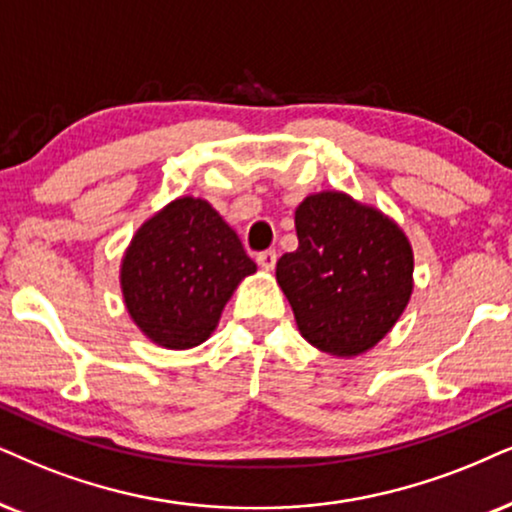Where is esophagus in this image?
Instances as JSON below:
<instances>
[{
    "mask_svg": "<svg viewBox=\"0 0 512 512\" xmlns=\"http://www.w3.org/2000/svg\"><path fill=\"white\" fill-rule=\"evenodd\" d=\"M276 257H278L276 250H264V252H260V255H257V264H260L264 271H274Z\"/></svg>",
    "mask_w": 512,
    "mask_h": 512,
    "instance_id": "obj_1",
    "label": "esophagus"
}]
</instances>
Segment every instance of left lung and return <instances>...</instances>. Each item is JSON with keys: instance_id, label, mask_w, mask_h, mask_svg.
Segmentation results:
<instances>
[{"instance_id": "8db88e82", "label": "left lung", "mask_w": 512, "mask_h": 512, "mask_svg": "<svg viewBox=\"0 0 512 512\" xmlns=\"http://www.w3.org/2000/svg\"><path fill=\"white\" fill-rule=\"evenodd\" d=\"M297 245L276 281L297 331L321 352L359 357L378 345L413 293V250L399 224L342 191L312 193L295 210Z\"/></svg>"}]
</instances>
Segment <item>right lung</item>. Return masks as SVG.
<instances>
[{"mask_svg":"<svg viewBox=\"0 0 512 512\" xmlns=\"http://www.w3.org/2000/svg\"><path fill=\"white\" fill-rule=\"evenodd\" d=\"M255 271L208 200L184 196L134 234L120 264L122 300L155 345L191 349L210 338L238 283Z\"/></svg>","mask_w":512,"mask_h":512,"instance_id":"right-lung-1","label":"right lung"}]
</instances>
